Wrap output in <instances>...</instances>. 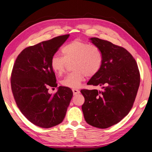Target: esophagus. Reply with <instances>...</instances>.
Returning <instances> with one entry per match:
<instances>
[{"mask_svg": "<svg viewBox=\"0 0 152 152\" xmlns=\"http://www.w3.org/2000/svg\"><path fill=\"white\" fill-rule=\"evenodd\" d=\"M72 91H73V94H79L80 93V91L78 90V89H72Z\"/></svg>", "mask_w": 152, "mask_h": 152, "instance_id": "34e87169", "label": "esophagus"}]
</instances>
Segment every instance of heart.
<instances>
[{
  "label": "heart",
  "mask_w": 152,
  "mask_h": 152,
  "mask_svg": "<svg viewBox=\"0 0 152 152\" xmlns=\"http://www.w3.org/2000/svg\"><path fill=\"white\" fill-rule=\"evenodd\" d=\"M63 56L54 55L50 66L54 72L60 76L65 73L67 63L73 61L74 72L68 74L61 81V84L70 88H78L86 77L97 74L103 63V54L96 45H91L80 39L67 44L61 49Z\"/></svg>",
  "instance_id": "heart-1"
}]
</instances>
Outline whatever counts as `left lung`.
I'll list each match as a JSON object with an SVG mask.
<instances>
[{
    "instance_id": "1",
    "label": "left lung",
    "mask_w": 152,
    "mask_h": 152,
    "mask_svg": "<svg viewBox=\"0 0 152 152\" xmlns=\"http://www.w3.org/2000/svg\"><path fill=\"white\" fill-rule=\"evenodd\" d=\"M103 54L102 68L87 85L102 86V90L82 89V106L86 121L105 129L120 122L130 112L140 84L137 63L129 52L107 40L91 38Z\"/></svg>"
}]
</instances>
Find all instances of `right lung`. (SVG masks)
I'll return each mask as SVG.
<instances>
[{"mask_svg": "<svg viewBox=\"0 0 152 152\" xmlns=\"http://www.w3.org/2000/svg\"><path fill=\"white\" fill-rule=\"evenodd\" d=\"M56 37L24 49L18 55L11 76L12 93L23 115L34 125L50 128L62 122L73 96L68 87L59 86L53 95L50 87H56L51 58L68 38Z\"/></svg>", "mask_w": 152, "mask_h": 152, "instance_id": "obj_1", "label": "right lung"}]
</instances>
